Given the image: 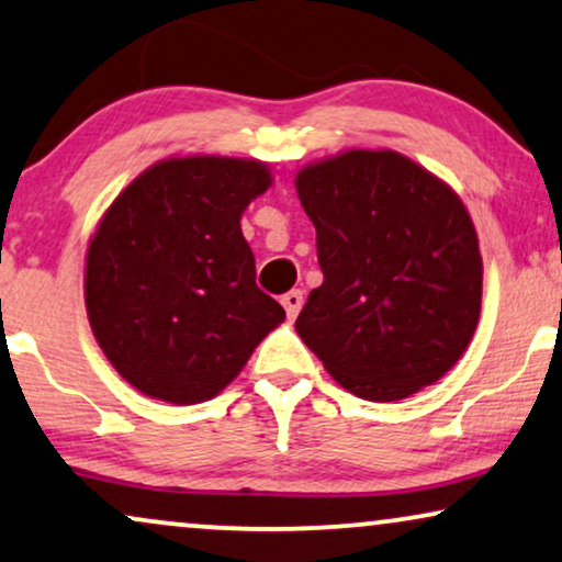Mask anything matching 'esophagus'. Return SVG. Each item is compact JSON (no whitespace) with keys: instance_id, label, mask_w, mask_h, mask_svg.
I'll use <instances>...</instances> for the list:
<instances>
[{"instance_id":"1","label":"esophagus","mask_w":562,"mask_h":562,"mask_svg":"<svg viewBox=\"0 0 562 562\" xmlns=\"http://www.w3.org/2000/svg\"><path fill=\"white\" fill-rule=\"evenodd\" d=\"M282 305H285L288 318H295L303 308V293H301V290H290V293L282 295Z\"/></svg>"}]
</instances>
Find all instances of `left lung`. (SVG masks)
<instances>
[{"instance_id": "obj_1", "label": "left lung", "mask_w": 562, "mask_h": 562, "mask_svg": "<svg viewBox=\"0 0 562 562\" xmlns=\"http://www.w3.org/2000/svg\"><path fill=\"white\" fill-rule=\"evenodd\" d=\"M295 190L324 272L295 321L305 347L364 401L437 383L481 318L483 259L458 192L391 148L313 161Z\"/></svg>"}]
</instances>
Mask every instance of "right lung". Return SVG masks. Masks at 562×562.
Segmentation results:
<instances>
[{"instance_id":"obj_1","label":"right lung","mask_w":562,"mask_h":562,"mask_svg":"<svg viewBox=\"0 0 562 562\" xmlns=\"http://www.w3.org/2000/svg\"><path fill=\"white\" fill-rule=\"evenodd\" d=\"M257 159L171 156L133 179L89 238L85 301L120 378L148 398L218 395L285 321L254 282L241 215L269 190Z\"/></svg>"}]
</instances>
